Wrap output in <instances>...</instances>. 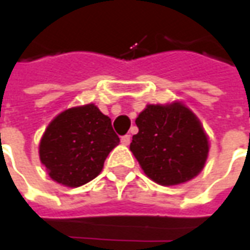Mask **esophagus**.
<instances>
[{"label": "esophagus", "mask_w": 250, "mask_h": 250, "mask_svg": "<svg viewBox=\"0 0 250 250\" xmlns=\"http://www.w3.org/2000/svg\"><path fill=\"white\" fill-rule=\"evenodd\" d=\"M122 145H125V146H128L130 145V142H131V136L130 135H125V136H122Z\"/></svg>", "instance_id": "esophagus-1"}]
</instances>
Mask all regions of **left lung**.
I'll return each mask as SVG.
<instances>
[{"label":"left lung","instance_id":"8db88e82","mask_svg":"<svg viewBox=\"0 0 250 250\" xmlns=\"http://www.w3.org/2000/svg\"><path fill=\"white\" fill-rule=\"evenodd\" d=\"M135 123L139 132L132 136L130 150L154 182L181 185L202 171L209 155V138L182 102L148 104Z\"/></svg>","mask_w":250,"mask_h":250}]
</instances>
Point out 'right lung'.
<instances>
[{"instance_id": "right-lung-1", "label": "right lung", "mask_w": 250, "mask_h": 250, "mask_svg": "<svg viewBox=\"0 0 250 250\" xmlns=\"http://www.w3.org/2000/svg\"><path fill=\"white\" fill-rule=\"evenodd\" d=\"M119 142L111 119L89 103L57 115L41 136L39 154L55 182L79 188L98 177Z\"/></svg>"}]
</instances>
